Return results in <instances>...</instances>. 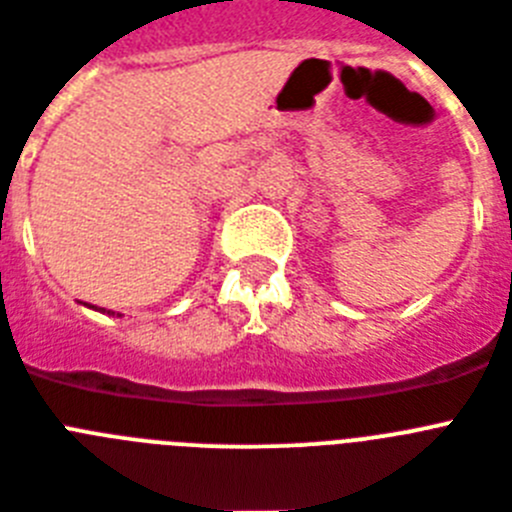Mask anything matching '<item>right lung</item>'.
I'll list each match as a JSON object with an SVG mask.
<instances>
[{
    "mask_svg": "<svg viewBox=\"0 0 512 512\" xmlns=\"http://www.w3.org/2000/svg\"><path fill=\"white\" fill-rule=\"evenodd\" d=\"M111 315H114V312H111Z\"/></svg>",
    "mask_w": 512,
    "mask_h": 512,
    "instance_id": "add662e5",
    "label": "right lung"
}]
</instances>
